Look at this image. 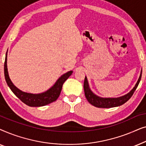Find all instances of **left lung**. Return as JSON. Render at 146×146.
<instances>
[{
	"mask_svg": "<svg viewBox=\"0 0 146 146\" xmlns=\"http://www.w3.org/2000/svg\"><path fill=\"white\" fill-rule=\"evenodd\" d=\"M141 71L140 76H139L138 80L135 84V86L133 88L123 96L119 98H101L94 94L90 88L86 76H85L84 82V90L85 96L87 100L88 101L90 104L93 105L94 106L97 108H113L125 104L129 98L132 96L133 94L134 93L135 90H136L137 86H138L139 82H140L141 78Z\"/></svg>",
	"mask_w": 146,
	"mask_h": 146,
	"instance_id": "left-lung-1",
	"label": "left lung"
}]
</instances>
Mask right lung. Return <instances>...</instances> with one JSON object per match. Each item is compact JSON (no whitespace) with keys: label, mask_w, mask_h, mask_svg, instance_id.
Returning a JSON list of instances; mask_svg holds the SVG:
<instances>
[{"label":"right lung","mask_w":146,"mask_h":146,"mask_svg":"<svg viewBox=\"0 0 146 146\" xmlns=\"http://www.w3.org/2000/svg\"><path fill=\"white\" fill-rule=\"evenodd\" d=\"M4 71H5L6 82H7L8 86L11 88L12 92L23 103L31 107L44 106L48 105L56 100L60 94L63 84L72 74V71H69L61 76L58 79V80L53 85V86H52L50 88L44 92L40 94H31L21 91V90L17 88L11 82L7 69V52L6 54Z\"/></svg>","instance_id":"1"}]
</instances>
